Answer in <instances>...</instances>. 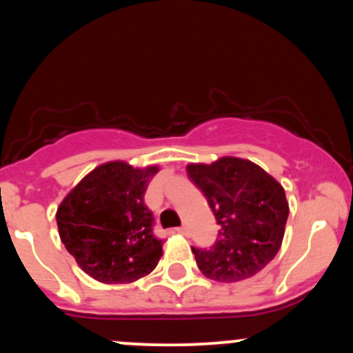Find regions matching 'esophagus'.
Wrapping results in <instances>:
<instances>
[{"label": "esophagus", "instance_id": "obj_1", "mask_svg": "<svg viewBox=\"0 0 353 353\" xmlns=\"http://www.w3.org/2000/svg\"><path fill=\"white\" fill-rule=\"evenodd\" d=\"M177 234H181V236H189V228L188 225H181V228L176 229Z\"/></svg>", "mask_w": 353, "mask_h": 353}]
</instances>
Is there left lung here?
Instances as JSON below:
<instances>
[{"mask_svg": "<svg viewBox=\"0 0 353 353\" xmlns=\"http://www.w3.org/2000/svg\"><path fill=\"white\" fill-rule=\"evenodd\" d=\"M188 174L221 225L210 249L192 247L201 272L217 282L254 277L282 245L289 217L285 190L264 169L239 157L189 164Z\"/></svg>", "mask_w": 353, "mask_h": 353, "instance_id": "obj_1", "label": "left lung"}]
</instances>
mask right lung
<instances>
[{
	"label": "right lung",
	"instance_id": "1",
	"mask_svg": "<svg viewBox=\"0 0 353 353\" xmlns=\"http://www.w3.org/2000/svg\"><path fill=\"white\" fill-rule=\"evenodd\" d=\"M157 171L123 161L101 164L59 204L61 242L96 281L129 283L156 269L164 242L154 236L144 194Z\"/></svg>",
	"mask_w": 353,
	"mask_h": 353
}]
</instances>
